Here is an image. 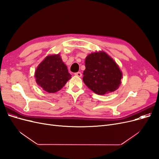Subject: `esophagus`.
I'll return each instance as SVG.
<instances>
[{
	"mask_svg": "<svg viewBox=\"0 0 159 159\" xmlns=\"http://www.w3.org/2000/svg\"><path fill=\"white\" fill-rule=\"evenodd\" d=\"M75 75L76 76H78V77H81V76H82V74H81V72H80V71L76 72V73H75Z\"/></svg>",
	"mask_w": 159,
	"mask_h": 159,
	"instance_id": "esophagus-1",
	"label": "esophagus"
}]
</instances>
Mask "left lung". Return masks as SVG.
<instances>
[{"label": "left lung", "instance_id": "8db88e82", "mask_svg": "<svg viewBox=\"0 0 159 159\" xmlns=\"http://www.w3.org/2000/svg\"><path fill=\"white\" fill-rule=\"evenodd\" d=\"M83 81L98 95L113 92L121 84L122 72L111 57L104 52L89 54L85 61Z\"/></svg>", "mask_w": 159, "mask_h": 159}]
</instances>
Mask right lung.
<instances>
[{
  "label": "right lung",
  "instance_id": "1",
  "mask_svg": "<svg viewBox=\"0 0 159 159\" xmlns=\"http://www.w3.org/2000/svg\"><path fill=\"white\" fill-rule=\"evenodd\" d=\"M37 84L48 93H55L64 87L71 75L60 54L48 56L35 71Z\"/></svg>",
  "mask_w": 159,
  "mask_h": 159
}]
</instances>
